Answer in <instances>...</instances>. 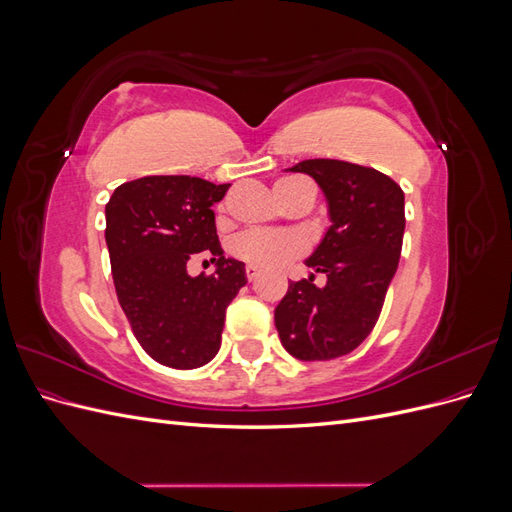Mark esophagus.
<instances>
[{"instance_id": "obj_1", "label": "esophagus", "mask_w": 512, "mask_h": 512, "mask_svg": "<svg viewBox=\"0 0 512 512\" xmlns=\"http://www.w3.org/2000/svg\"><path fill=\"white\" fill-rule=\"evenodd\" d=\"M245 273H247V280L254 282L256 277L260 275V269H258V267H254V265H247V267H245Z\"/></svg>"}]
</instances>
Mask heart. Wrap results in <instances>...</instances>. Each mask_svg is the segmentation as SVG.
<instances>
[{
	"label": "heart",
	"mask_w": 512,
	"mask_h": 512,
	"mask_svg": "<svg viewBox=\"0 0 512 512\" xmlns=\"http://www.w3.org/2000/svg\"><path fill=\"white\" fill-rule=\"evenodd\" d=\"M299 183H305V179H280L275 183V196L286 198ZM305 250V243L299 235L286 230H245L241 235L230 241V252L239 260L250 262V265L262 267V269H275L282 267L292 258L301 256Z\"/></svg>",
	"instance_id": "b5f03b06"
}]
</instances>
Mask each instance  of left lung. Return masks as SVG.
<instances>
[{
  "mask_svg": "<svg viewBox=\"0 0 512 512\" xmlns=\"http://www.w3.org/2000/svg\"><path fill=\"white\" fill-rule=\"evenodd\" d=\"M309 175L327 198L331 226L305 260L328 275L316 287L290 282L275 307L282 346L299 361H331L361 346L374 329L404 241V192L376 168L342 160H303L286 168Z\"/></svg>",
  "mask_w": 512,
  "mask_h": 512,
  "instance_id": "8db88e82",
  "label": "left lung"
}]
</instances>
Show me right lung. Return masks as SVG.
I'll list each match as a JSON object with an SVG mask.
<instances>
[{
	"label": "right lung",
	"instance_id": "obj_1",
	"mask_svg": "<svg viewBox=\"0 0 512 512\" xmlns=\"http://www.w3.org/2000/svg\"><path fill=\"white\" fill-rule=\"evenodd\" d=\"M230 183L141 177L121 183L106 205V247L123 314L138 344L166 367L194 369L220 350L226 307L247 284L245 262L226 258L213 205ZM205 251L213 276L192 278L187 260Z\"/></svg>",
	"mask_w": 512,
	"mask_h": 512
}]
</instances>
